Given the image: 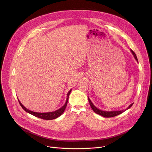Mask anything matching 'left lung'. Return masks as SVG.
I'll return each instance as SVG.
<instances>
[{"label":"left lung","mask_w":152,"mask_h":152,"mask_svg":"<svg viewBox=\"0 0 152 152\" xmlns=\"http://www.w3.org/2000/svg\"><path fill=\"white\" fill-rule=\"evenodd\" d=\"M131 52H132V55H134V57L135 59L138 62V60H137L136 55H135V53L132 50H131ZM88 100H89V104H90V105H91L92 109L93 110V111H94V112H95V113H97V114H98V115H101V116H103V117H105V118H111V117H113V116H117V115H120V114H121L122 113H123L124 111H125L126 110H128L129 108H130L132 106V105H133V103H131V104L128 107H127L126 109H125V110H119V111H107L101 110L97 108L96 107H95V106L93 104L92 102H91V100H90V99H89V97H88Z\"/></svg>","instance_id":"1"}]
</instances>
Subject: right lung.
<instances>
[{"label":"right lung","mask_w":152,"mask_h":152,"mask_svg":"<svg viewBox=\"0 0 152 152\" xmlns=\"http://www.w3.org/2000/svg\"><path fill=\"white\" fill-rule=\"evenodd\" d=\"M71 90L72 89H70L69 91L68 92L67 94V97H66V102L65 103V105H64L62 107H61L60 109L56 110V111H52V112H48V113H37V112H34V111H31L28 109H27L26 107H24L22 103L20 102V101L18 99V102L20 103V104L21 105V107H22V108L25 110V111H26L27 113L33 115L36 117H37V118H41V119H46V120H51V119H56L58 117H59L60 116H61L63 112L64 111H65L66 107V105H67V103L68 102V99H69V94L70 92H71Z\"/></svg>","instance_id":"add662e5"}]
</instances>
